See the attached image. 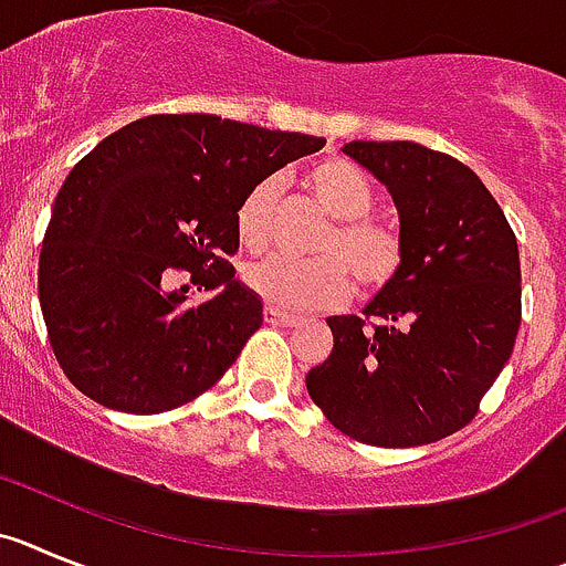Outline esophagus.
Segmentation results:
<instances>
[{"instance_id": "esophagus-1", "label": "esophagus", "mask_w": 566, "mask_h": 566, "mask_svg": "<svg viewBox=\"0 0 566 566\" xmlns=\"http://www.w3.org/2000/svg\"><path fill=\"white\" fill-rule=\"evenodd\" d=\"M264 321H268V324H273V327H295V324H298V315H293V313H284V310H279V307H264Z\"/></svg>"}]
</instances>
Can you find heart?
<instances>
[{"instance_id": "obj_1", "label": "heart", "mask_w": 566, "mask_h": 566, "mask_svg": "<svg viewBox=\"0 0 566 566\" xmlns=\"http://www.w3.org/2000/svg\"><path fill=\"white\" fill-rule=\"evenodd\" d=\"M307 186L333 217L335 228L327 233L315 262H295L287 256H268L245 271V284L271 307L302 313L340 304L349 295V271L358 284L378 290L397 276L403 264V239L391 226L371 220L375 191L360 169L346 160H324L307 171ZM279 200V182L262 180L242 197L237 208V237L251 251L271 242L273 211ZM344 258L343 263L339 259Z\"/></svg>"}]
</instances>
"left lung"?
<instances>
[{
	"mask_svg": "<svg viewBox=\"0 0 566 566\" xmlns=\"http://www.w3.org/2000/svg\"><path fill=\"white\" fill-rule=\"evenodd\" d=\"M344 155L389 188L403 264L358 315H333V353L307 391L340 434L411 448L454 434L505 369L522 324L516 233L485 182L409 140ZM378 319V325H371Z\"/></svg>",
	"mask_w": 566,
	"mask_h": 566,
	"instance_id": "obj_1",
	"label": "left lung"
}]
</instances>
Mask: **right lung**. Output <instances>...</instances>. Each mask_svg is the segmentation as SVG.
I'll return each instance as SVG.
<instances>
[{"instance_id": "1", "label": "right lung", "mask_w": 566, "mask_h": 566, "mask_svg": "<svg viewBox=\"0 0 566 566\" xmlns=\"http://www.w3.org/2000/svg\"><path fill=\"white\" fill-rule=\"evenodd\" d=\"M324 137L220 115H149L75 163L39 256L55 360L106 409L160 415L211 389L262 327L237 279V208L256 182ZM218 293L188 305L171 272Z\"/></svg>"}]
</instances>
